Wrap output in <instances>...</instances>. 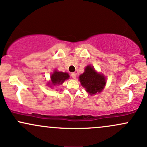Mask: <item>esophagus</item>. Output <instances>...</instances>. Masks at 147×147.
Instances as JSON below:
<instances>
[{
	"label": "esophagus",
	"instance_id": "34e87169",
	"mask_svg": "<svg viewBox=\"0 0 147 147\" xmlns=\"http://www.w3.org/2000/svg\"><path fill=\"white\" fill-rule=\"evenodd\" d=\"M71 77H72L73 79L76 78V77H77V73H76V72H72V73H71Z\"/></svg>",
	"mask_w": 147,
	"mask_h": 147
}]
</instances>
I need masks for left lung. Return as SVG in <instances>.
Wrapping results in <instances>:
<instances>
[{
  "label": "left lung",
  "mask_w": 147,
  "mask_h": 147,
  "mask_svg": "<svg viewBox=\"0 0 147 147\" xmlns=\"http://www.w3.org/2000/svg\"><path fill=\"white\" fill-rule=\"evenodd\" d=\"M80 81L90 95L102 91L106 84L105 77L97 73L93 66L91 65L86 66L84 72L80 76Z\"/></svg>",
  "instance_id": "1"
}]
</instances>
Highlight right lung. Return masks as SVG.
<instances>
[{
	"mask_svg": "<svg viewBox=\"0 0 147 147\" xmlns=\"http://www.w3.org/2000/svg\"><path fill=\"white\" fill-rule=\"evenodd\" d=\"M69 77H70L69 75L67 73H66V72L55 71L51 76V83H52L53 85L61 84L65 80H67L69 78Z\"/></svg>",
	"mask_w": 147,
	"mask_h": 147,
	"instance_id": "1",
	"label": "right lung"
}]
</instances>
